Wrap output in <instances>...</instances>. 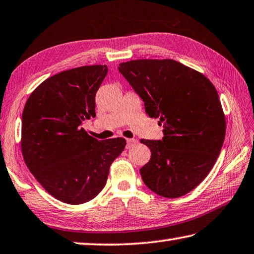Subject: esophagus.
<instances>
[{"label":"esophagus","mask_w":254,"mask_h":254,"mask_svg":"<svg viewBox=\"0 0 254 254\" xmlns=\"http://www.w3.org/2000/svg\"><path fill=\"white\" fill-rule=\"evenodd\" d=\"M137 143V140L136 139H127V148H130V147H132L133 145H136Z\"/></svg>","instance_id":"1"}]
</instances>
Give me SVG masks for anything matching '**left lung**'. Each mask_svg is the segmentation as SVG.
Segmentation results:
<instances>
[{"label":"left lung","instance_id":"left-lung-1","mask_svg":"<svg viewBox=\"0 0 254 254\" xmlns=\"http://www.w3.org/2000/svg\"><path fill=\"white\" fill-rule=\"evenodd\" d=\"M118 69L143 100L146 114L165 128L162 140L140 139L151 151L140 169L143 183L165 198L187 194L212 169L226 136L216 87L174 60L129 61Z\"/></svg>","mask_w":254,"mask_h":254}]
</instances>
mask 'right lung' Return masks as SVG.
I'll use <instances>...</instances> for the list:
<instances>
[{
    "mask_svg": "<svg viewBox=\"0 0 254 254\" xmlns=\"http://www.w3.org/2000/svg\"><path fill=\"white\" fill-rule=\"evenodd\" d=\"M106 65L64 70L33 90L22 115L21 148L35 179L55 199L80 204L106 184L112 162L122 154V137L97 140L80 124L95 117V96Z\"/></svg>",
    "mask_w": 254,
    "mask_h": 254,
    "instance_id": "right-lung-1",
    "label": "right lung"
}]
</instances>
